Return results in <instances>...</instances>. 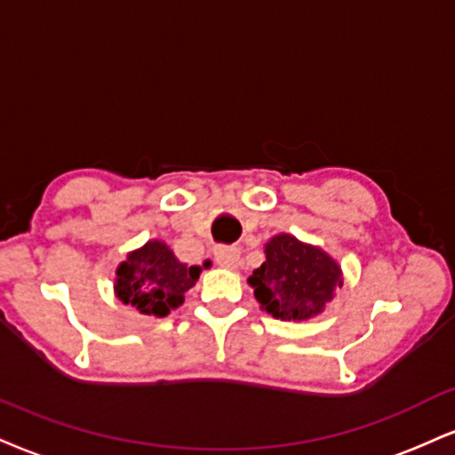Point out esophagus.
<instances>
[{
  "label": "esophagus",
  "instance_id": "34e87169",
  "mask_svg": "<svg viewBox=\"0 0 455 455\" xmlns=\"http://www.w3.org/2000/svg\"><path fill=\"white\" fill-rule=\"evenodd\" d=\"M213 259L224 269H235L239 262V248H235V245H216L213 248Z\"/></svg>",
  "mask_w": 455,
  "mask_h": 455
}]
</instances>
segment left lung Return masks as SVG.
I'll list each match as a JSON object with an SVG mask.
<instances>
[{
	"instance_id": "1",
	"label": "left lung",
	"mask_w": 455,
	"mask_h": 455,
	"mask_svg": "<svg viewBox=\"0 0 455 455\" xmlns=\"http://www.w3.org/2000/svg\"><path fill=\"white\" fill-rule=\"evenodd\" d=\"M267 260L251 273L250 286L260 307L280 320H309L341 286V269L326 251L277 235L265 245Z\"/></svg>"
}]
</instances>
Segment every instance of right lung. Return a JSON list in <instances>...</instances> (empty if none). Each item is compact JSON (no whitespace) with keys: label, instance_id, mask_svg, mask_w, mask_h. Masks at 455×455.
Instances as JSON below:
<instances>
[{"label":"right lung","instance_id":"add662e5","mask_svg":"<svg viewBox=\"0 0 455 455\" xmlns=\"http://www.w3.org/2000/svg\"><path fill=\"white\" fill-rule=\"evenodd\" d=\"M199 267H186L161 242L131 251L116 271V294L140 314L165 317L184 303L186 290L199 280Z\"/></svg>","mask_w":455,"mask_h":455}]
</instances>
